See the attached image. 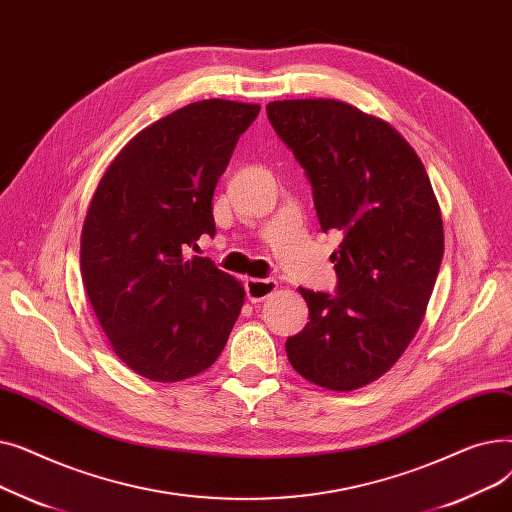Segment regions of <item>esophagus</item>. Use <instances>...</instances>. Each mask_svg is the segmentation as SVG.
<instances>
[{"instance_id": "obj_1", "label": "esophagus", "mask_w": 512, "mask_h": 512, "mask_svg": "<svg viewBox=\"0 0 512 512\" xmlns=\"http://www.w3.org/2000/svg\"><path fill=\"white\" fill-rule=\"evenodd\" d=\"M245 290L251 303H261L278 290V282L272 278H249L245 282Z\"/></svg>"}]
</instances>
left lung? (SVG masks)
Instances as JSON below:
<instances>
[{"label": "left lung", "instance_id": "obj_1", "mask_svg": "<svg viewBox=\"0 0 512 512\" xmlns=\"http://www.w3.org/2000/svg\"><path fill=\"white\" fill-rule=\"evenodd\" d=\"M278 137L313 186L321 230H338V294L299 288L309 324L286 340L290 365L336 392L375 382L415 338L444 255L432 182L382 118L336 99L267 103Z\"/></svg>", "mask_w": 512, "mask_h": 512}]
</instances>
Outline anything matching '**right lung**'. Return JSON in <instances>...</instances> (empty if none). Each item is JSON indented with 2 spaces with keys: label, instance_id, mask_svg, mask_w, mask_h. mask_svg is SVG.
Wrapping results in <instances>:
<instances>
[{
  "label": "right lung",
  "instance_id": "1",
  "mask_svg": "<svg viewBox=\"0 0 512 512\" xmlns=\"http://www.w3.org/2000/svg\"><path fill=\"white\" fill-rule=\"evenodd\" d=\"M257 103H188L130 139L101 176L80 234V276L114 353L153 382H180L224 351L245 286L207 257L211 199Z\"/></svg>",
  "mask_w": 512,
  "mask_h": 512
}]
</instances>
